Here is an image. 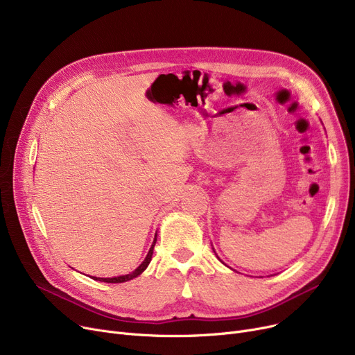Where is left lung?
Returning <instances> with one entry per match:
<instances>
[{
  "instance_id": "1",
  "label": "left lung",
  "mask_w": 355,
  "mask_h": 355,
  "mask_svg": "<svg viewBox=\"0 0 355 355\" xmlns=\"http://www.w3.org/2000/svg\"><path fill=\"white\" fill-rule=\"evenodd\" d=\"M218 260H220V259H218ZM220 262H221V260H220Z\"/></svg>"
}]
</instances>
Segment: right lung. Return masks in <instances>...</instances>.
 I'll list each match as a JSON object with an SVG mask.
<instances>
[{
    "mask_svg": "<svg viewBox=\"0 0 355 355\" xmlns=\"http://www.w3.org/2000/svg\"><path fill=\"white\" fill-rule=\"evenodd\" d=\"M155 243H157V234H155V239H154V241H153V246H151V249H149V252H148L146 257L144 259V262H142V263H141V265H139L134 272H130V273H128V275H122V276H116V277H96V276H92V279H93V281L106 282V284H122V282H128V281H130V279H134V277L139 276V275H141V273L148 268L149 262H151Z\"/></svg>",
    "mask_w": 355,
    "mask_h": 355,
    "instance_id": "1",
    "label": "right lung"
}]
</instances>
